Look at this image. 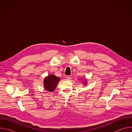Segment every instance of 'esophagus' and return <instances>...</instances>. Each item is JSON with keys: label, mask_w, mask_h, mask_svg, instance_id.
<instances>
[{"label": "esophagus", "mask_w": 132, "mask_h": 132, "mask_svg": "<svg viewBox=\"0 0 132 132\" xmlns=\"http://www.w3.org/2000/svg\"><path fill=\"white\" fill-rule=\"evenodd\" d=\"M71 79V77L70 76H66V79L67 80H70Z\"/></svg>", "instance_id": "obj_1"}]
</instances>
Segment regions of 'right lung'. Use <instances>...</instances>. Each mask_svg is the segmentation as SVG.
<instances>
[{"label":"right lung","instance_id":"1","mask_svg":"<svg viewBox=\"0 0 132 132\" xmlns=\"http://www.w3.org/2000/svg\"><path fill=\"white\" fill-rule=\"evenodd\" d=\"M60 80V78L59 77H56L53 75H51L45 78L44 80V85L45 90L51 92L53 91Z\"/></svg>","mask_w":132,"mask_h":132}]
</instances>
